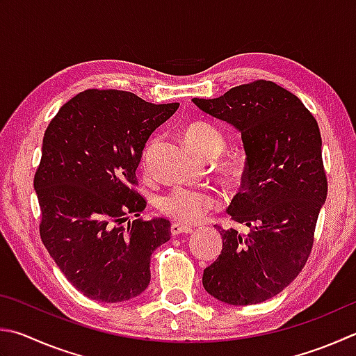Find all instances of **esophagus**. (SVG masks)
<instances>
[{"mask_svg":"<svg viewBox=\"0 0 356 356\" xmlns=\"http://www.w3.org/2000/svg\"><path fill=\"white\" fill-rule=\"evenodd\" d=\"M171 234L172 235L193 234V227H188V225H184V224H180V222H174V224H171Z\"/></svg>","mask_w":356,"mask_h":356,"instance_id":"esophagus-1","label":"esophagus"}]
</instances>
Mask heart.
Returning <instances> with one entry per match:
<instances>
[{
  "mask_svg": "<svg viewBox=\"0 0 356 356\" xmlns=\"http://www.w3.org/2000/svg\"><path fill=\"white\" fill-rule=\"evenodd\" d=\"M185 141L200 159H215L224 151L227 140L224 134L210 122L196 121L185 129ZM147 145L143 151V165L147 163L151 154ZM222 174L230 182L240 185L248 176V168L241 160H229L222 165ZM222 197L215 191L191 188V186H174L161 195L157 200V209L166 218L180 224H195L207 213L222 207Z\"/></svg>",
  "mask_w": 356,
  "mask_h": 356,
  "instance_id": "obj_1",
  "label": "heart"
}]
</instances>
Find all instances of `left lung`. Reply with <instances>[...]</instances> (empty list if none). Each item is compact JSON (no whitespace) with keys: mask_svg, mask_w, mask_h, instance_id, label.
Returning a JSON list of instances; mask_svg holds the SVG:
<instances>
[{"mask_svg":"<svg viewBox=\"0 0 356 356\" xmlns=\"http://www.w3.org/2000/svg\"><path fill=\"white\" fill-rule=\"evenodd\" d=\"M193 102L240 129L248 156L227 213L249 232L216 224L222 250L204 269L202 285L221 302L254 305L285 289L312 254L328 191L318 121L296 95L264 79Z\"/></svg>","mask_w":356,"mask_h":356,"instance_id":"left-lung-1","label":"left lung"}]
</instances>
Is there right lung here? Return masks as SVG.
<instances>
[{
    "mask_svg": "<svg viewBox=\"0 0 356 356\" xmlns=\"http://www.w3.org/2000/svg\"><path fill=\"white\" fill-rule=\"evenodd\" d=\"M179 102L151 104L122 90L88 88L44 131L34 176L40 238L68 282L99 302H124L151 282V255L171 238L166 219L126 222L146 209L135 176L147 138Z\"/></svg>",
    "mask_w": 356,
    "mask_h": 356,
    "instance_id": "obj_1",
    "label": "right lung"
}]
</instances>
